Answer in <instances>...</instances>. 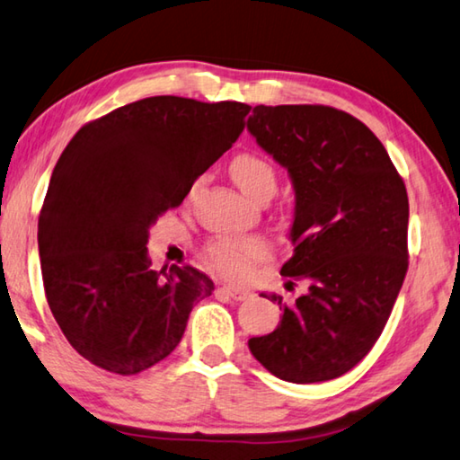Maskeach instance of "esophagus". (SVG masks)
Masks as SVG:
<instances>
[{
  "instance_id": "esophagus-1",
  "label": "esophagus",
  "mask_w": 460,
  "mask_h": 460,
  "mask_svg": "<svg viewBox=\"0 0 460 460\" xmlns=\"http://www.w3.org/2000/svg\"><path fill=\"white\" fill-rule=\"evenodd\" d=\"M222 291L230 296V299H234V301H244V299H248V296H251V293L248 291H244V288H238V287H230V285H226V287H222Z\"/></svg>"
}]
</instances>
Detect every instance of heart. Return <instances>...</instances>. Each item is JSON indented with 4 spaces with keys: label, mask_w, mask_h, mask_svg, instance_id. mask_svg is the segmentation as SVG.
Segmentation results:
<instances>
[{
    "label": "heart",
    "mask_w": 460,
    "mask_h": 460,
    "mask_svg": "<svg viewBox=\"0 0 460 460\" xmlns=\"http://www.w3.org/2000/svg\"><path fill=\"white\" fill-rule=\"evenodd\" d=\"M230 175L244 196L256 199L264 191L275 193L277 173L267 159L256 153H240L230 161ZM269 244L254 236H217L206 246V259L224 277L243 279L251 267L267 261Z\"/></svg>",
    "instance_id": "b5f03b06"
}]
</instances>
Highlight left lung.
Listing matches in <instances>:
<instances>
[{
	"mask_svg": "<svg viewBox=\"0 0 460 460\" xmlns=\"http://www.w3.org/2000/svg\"><path fill=\"white\" fill-rule=\"evenodd\" d=\"M248 131L295 188V252L280 275L309 283L293 307L262 295L283 317L248 348L285 382L333 380L374 348L404 283L406 185L380 139L333 107L259 104Z\"/></svg>",
	"mask_w": 460,
	"mask_h": 460,
	"instance_id": "obj_1",
	"label": "left lung"
}]
</instances>
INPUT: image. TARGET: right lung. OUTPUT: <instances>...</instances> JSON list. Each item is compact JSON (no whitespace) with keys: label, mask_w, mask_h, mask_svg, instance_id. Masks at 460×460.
Listing matches in <instances>:
<instances>
[{"label":"right lung","mask_w":460,"mask_h":460,"mask_svg":"<svg viewBox=\"0 0 460 460\" xmlns=\"http://www.w3.org/2000/svg\"><path fill=\"white\" fill-rule=\"evenodd\" d=\"M244 102L149 96L86 123L56 164L38 220L48 305L80 356L133 376L172 353L214 283L153 270L149 228L244 131Z\"/></svg>","instance_id":"1"}]
</instances>
